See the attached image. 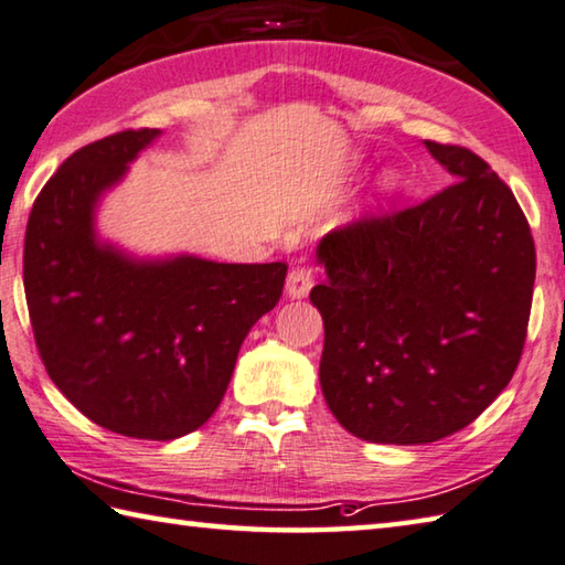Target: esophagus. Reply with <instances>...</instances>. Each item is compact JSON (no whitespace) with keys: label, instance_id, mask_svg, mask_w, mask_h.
I'll return each instance as SVG.
<instances>
[{"label":"esophagus","instance_id":"34e87169","mask_svg":"<svg viewBox=\"0 0 565 565\" xmlns=\"http://www.w3.org/2000/svg\"><path fill=\"white\" fill-rule=\"evenodd\" d=\"M315 285V273L312 267H292L288 273V282H285V292H288V298L292 300H302L308 298L310 290Z\"/></svg>","mask_w":565,"mask_h":565}]
</instances>
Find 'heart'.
Masks as SVG:
<instances>
[{"label":"heart","instance_id":"1","mask_svg":"<svg viewBox=\"0 0 565 565\" xmlns=\"http://www.w3.org/2000/svg\"><path fill=\"white\" fill-rule=\"evenodd\" d=\"M377 185H380L382 193H392L394 188H397V173H394V171H384V173L380 175Z\"/></svg>","mask_w":565,"mask_h":565}]
</instances>
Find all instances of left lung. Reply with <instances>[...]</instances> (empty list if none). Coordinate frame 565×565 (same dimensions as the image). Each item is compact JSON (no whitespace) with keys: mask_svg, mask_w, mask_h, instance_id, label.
<instances>
[{"mask_svg":"<svg viewBox=\"0 0 565 565\" xmlns=\"http://www.w3.org/2000/svg\"><path fill=\"white\" fill-rule=\"evenodd\" d=\"M454 178L419 205L328 233L320 384L344 429L429 444L511 382L526 340L536 247L511 188L469 148L424 141Z\"/></svg>","mask_w":565,"mask_h":565,"instance_id":"obj_1","label":"left lung"}]
</instances>
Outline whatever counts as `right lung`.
<instances>
[{"mask_svg": "<svg viewBox=\"0 0 565 565\" xmlns=\"http://www.w3.org/2000/svg\"><path fill=\"white\" fill-rule=\"evenodd\" d=\"M158 136H106L58 166L29 213L24 292L58 392L108 431L171 441L213 417L288 265L136 257L102 241L98 203Z\"/></svg>", "mask_w": 565, "mask_h": 565, "instance_id": "add662e5", "label": "right lung"}]
</instances>
